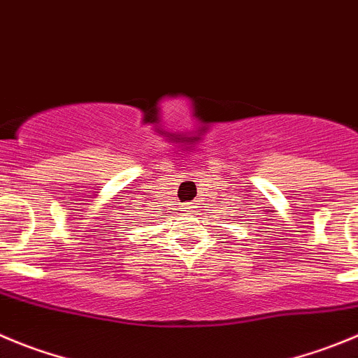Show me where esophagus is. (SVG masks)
Returning a JSON list of instances; mask_svg holds the SVG:
<instances>
[{"instance_id": "esophagus-1", "label": "esophagus", "mask_w": 358, "mask_h": 358, "mask_svg": "<svg viewBox=\"0 0 358 358\" xmlns=\"http://www.w3.org/2000/svg\"><path fill=\"white\" fill-rule=\"evenodd\" d=\"M185 210H187V212H189V210H190V206H185Z\"/></svg>"}]
</instances>
